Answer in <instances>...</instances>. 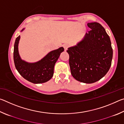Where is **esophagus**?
Segmentation results:
<instances>
[{
  "label": "esophagus",
  "mask_w": 124,
  "mask_h": 124,
  "mask_svg": "<svg viewBox=\"0 0 124 124\" xmlns=\"http://www.w3.org/2000/svg\"><path fill=\"white\" fill-rule=\"evenodd\" d=\"M68 46H69V45L68 44H64L63 45V47H64L65 51H67V49L68 48Z\"/></svg>",
  "instance_id": "esophagus-1"
}]
</instances>
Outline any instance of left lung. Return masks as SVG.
<instances>
[{
	"mask_svg": "<svg viewBox=\"0 0 124 124\" xmlns=\"http://www.w3.org/2000/svg\"><path fill=\"white\" fill-rule=\"evenodd\" d=\"M91 29L76 45L69 47V63L72 76L91 84L106 75L112 64L113 49L109 35L99 23H87Z\"/></svg>",
	"mask_w": 124,
	"mask_h": 124,
	"instance_id": "obj_1",
	"label": "left lung"
}]
</instances>
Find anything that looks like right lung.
<instances>
[{"label": "right lung", "mask_w": 124, "mask_h": 124, "mask_svg": "<svg viewBox=\"0 0 124 124\" xmlns=\"http://www.w3.org/2000/svg\"><path fill=\"white\" fill-rule=\"evenodd\" d=\"M20 39L19 35L16 38L14 44V61L16 70L23 78L31 83L40 84L47 82L53 77L54 64L61 53L64 51V48L61 47L50 52L37 62L28 63L22 60L18 53V46Z\"/></svg>", "instance_id": "right-lung-1"}]
</instances>
